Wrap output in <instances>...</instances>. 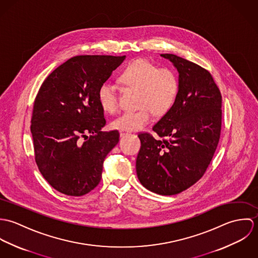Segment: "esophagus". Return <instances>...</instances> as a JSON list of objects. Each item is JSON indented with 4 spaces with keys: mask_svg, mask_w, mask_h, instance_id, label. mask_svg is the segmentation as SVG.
<instances>
[{
    "mask_svg": "<svg viewBox=\"0 0 258 258\" xmlns=\"http://www.w3.org/2000/svg\"><path fill=\"white\" fill-rule=\"evenodd\" d=\"M119 133H120V136H121V137H123V136H125V135L128 134V132H127V131H124V130H120Z\"/></svg>",
    "mask_w": 258,
    "mask_h": 258,
    "instance_id": "1",
    "label": "esophagus"
}]
</instances>
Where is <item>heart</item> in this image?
<instances>
[{"label": "heart", "instance_id": "heart-1", "mask_svg": "<svg viewBox=\"0 0 258 258\" xmlns=\"http://www.w3.org/2000/svg\"><path fill=\"white\" fill-rule=\"evenodd\" d=\"M120 82L129 89L138 90L139 110L125 112L111 122L113 129L134 131L144 128L153 114L163 116L174 106L180 91V81L176 73L169 68L158 69L153 62L137 58L126 66L119 75ZM101 108L107 113L118 109L116 87L109 82L100 85L97 93Z\"/></svg>", "mask_w": 258, "mask_h": 258}]
</instances>
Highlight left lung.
<instances>
[{"label": "left lung", "mask_w": 258, "mask_h": 258, "mask_svg": "<svg viewBox=\"0 0 258 258\" xmlns=\"http://www.w3.org/2000/svg\"><path fill=\"white\" fill-rule=\"evenodd\" d=\"M161 56L177 69L180 91L171 110L153 126L159 137L138 135L136 172L149 190L172 196L196 184L214 157L221 136V94L207 70L175 54Z\"/></svg>", "instance_id": "8db88e82"}]
</instances>
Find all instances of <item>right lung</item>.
Instances as JSON below:
<instances>
[{
	"mask_svg": "<svg viewBox=\"0 0 258 258\" xmlns=\"http://www.w3.org/2000/svg\"><path fill=\"white\" fill-rule=\"evenodd\" d=\"M125 57L74 56L49 74L37 92L31 125L35 159L42 177L61 194L83 196L101 180L119 132L101 131L106 120L97 93Z\"/></svg>",
	"mask_w": 258,
	"mask_h": 258,
	"instance_id": "1",
	"label": "right lung"
}]
</instances>
